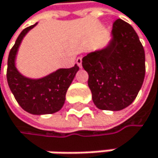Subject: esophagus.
Instances as JSON below:
<instances>
[{
    "label": "esophagus",
    "mask_w": 158,
    "mask_h": 158,
    "mask_svg": "<svg viewBox=\"0 0 158 158\" xmlns=\"http://www.w3.org/2000/svg\"><path fill=\"white\" fill-rule=\"evenodd\" d=\"M77 64L78 65V67H82V58L81 57H78L77 59Z\"/></svg>",
    "instance_id": "obj_1"
}]
</instances>
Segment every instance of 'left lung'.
I'll return each mask as SVG.
<instances>
[{"label":"left lung","mask_w":158,"mask_h":158,"mask_svg":"<svg viewBox=\"0 0 158 158\" xmlns=\"http://www.w3.org/2000/svg\"><path fill=\"white\" fill-rule=\"evenodd\" d=\"M113 40L82 59L95 105L119 111L136 98L145 77V52L134 28L121 19L113 23Z\"/></svg>","instance_id":"left-lung-1"}]
</instances>
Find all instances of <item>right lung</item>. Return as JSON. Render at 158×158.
Segmentation results:
<instances>
[{
    "mask_svg": "<svg viewBox=\"0 0 158 158\" xmlns=\"http://www.w3.org/2000/svg\"><path fill=\"white\" fill-rule=\"evenodd\" d=\"M37 23L26 27L11 48L7 60L6 77L8 86L17 102L26 112L46 114L60 111L64 104L65 95L80 67L76 64L68 69H59L40 80H31L21 75L15 67V58L23 37Z\"/></svg>",
    "mask_w": 158,
    "mask_h": 158,
    "instance_id": "right-lung-1",
    "label": "right lung"
}]
</instances>
